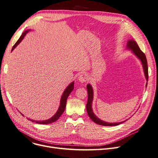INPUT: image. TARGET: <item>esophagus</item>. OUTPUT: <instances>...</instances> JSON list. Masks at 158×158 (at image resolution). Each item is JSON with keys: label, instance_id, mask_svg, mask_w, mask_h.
<instances>
[{"label": "esophagus", "instance_id": "34e87169", "mask_svg": "<svg viewBox=\"0 0 158 158\" xmlns=\"http://www.w3.org/2000/svg\"><path fill=\"white\" fill-rule=\"evenodd\" d=\"M78 79L80 83H84V82H85V81L87 80L88 77L85 74H81L79 76Z\"/></svg>", "mask_w": 158, "mask_h": 158}]
</instances>
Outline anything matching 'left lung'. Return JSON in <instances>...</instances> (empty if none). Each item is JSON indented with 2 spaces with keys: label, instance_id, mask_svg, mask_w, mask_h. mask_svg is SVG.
<instances>
[{
  "label": "left lung",
  "instance_id": "obj_1",
  "mask_svg": "<svg viewBox=\"0 0 158 158\" xmlns=\"http://www.w3.org/2000/svg\"><path fill=\"white\" fill-rule=\"evenodd\" d=\"M127 49L129 50H131V52L133 53L136 57L140 60L143 68L144 71V74L145 76V78H146L147 81H148V65H147V58L145 56L144 54L140 50L139 47L137 43L135 41H134V39H131L128 40L127 45ZM147 86V82L146 84V87ZM87 89L88 93V99H87V102L86 104V110L87 114L90 117V118L92 120L93 122L95 123L102 125V126H107V127H113V126H117L121 123H124L127 121L128 119L124 121L123 122L120 123H108L100 119L97 116L95 115V114L93 113V108H92V104H93V87L90 84H88L87 85Z\"/></svg>",
  "mask_w": 158,
  "mask_h": 158
}]
</instances>
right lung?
Here are the masks:
<instances>
[{"instance_id":"obj_1","label":"right lung","mask_w":158,"mask_h":158,"mask_svg":"<svg viewBox=\"0 0 158 158\" xmlns=\"http://www.w3.org/2000/svg\"><path fill=\"white\" fill-rule=\"evenodd\" d=\"M30 30H25L24 31L23 34L21 35V36L20 37V38L18 40V41L16 42V43L14 45L13 48H12V49H11V51H13L14 48L22 41V40L24 39V36L26 35V34ZM74 81H72V82L66 87V89H65L64 93H63L61 97V99H60V103L59 108H58V111H56V113L51 118H50L47 120H45H45H44V121H35V120H32L31 118H28V119L30 120V121H31V122H34V123H36L37 124H50V123L56 122L60 118V117L62 115V113L64 112V111L65 110L67 99L68 97L69 96V94H70V93L73 91V90L74 89ZM21 114H22V113H21Z\"/></svg>"}]
</instances>
